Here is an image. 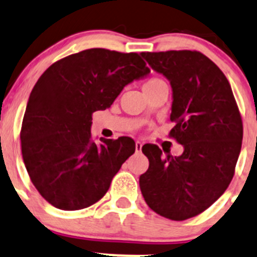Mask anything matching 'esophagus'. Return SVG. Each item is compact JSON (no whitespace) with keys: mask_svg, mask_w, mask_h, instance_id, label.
<instances>
[{"mask_svg":"<svg viewBox=\"0 0 257 257\" xmlns=\"http://www.w3.org/2000/svg\"><path fill=\"white\" fill-rule=\"evenodd\" d=\"M135 146H136V151H141V149H143V143H141V141H136Z\"/></svg>","mask_w":257,"mask_h":257,"instance_id":"34e87169","label":"esophagus"}]
</instances>
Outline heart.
Instances as JSON below:
<instances>
[{"instance_id": "b5f03b06", "label": "heart", "mask_w": 257, "mask_h": 257, "mask_svg": "<svg viewBox=\"0 0 257 257\" xmlns=\"http://www.w3.org/2000/svg\"><path fill=\"white\" fill-rule=\"evenodd\" d=\"M164 80L160 79V78H150V79H148L145 82V84H144V90L145 89H150V88H154L156 87V85H160V84H164Z\"/></svg>"}]
</instances>
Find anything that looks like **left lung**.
I'll return each mask as SVG.
<instances>
[{"label":"left lung","mask_w":257,"mask_h":257,"mask_svg":"<svg viewBox=\"0 0 257 257\" xmlns=\"http://www.w3.org/2000/svg\"><path fill=\"white\" fill-rule=\"evenodd\" d=\"M141 55L170 80L175 126L169 136L184 151L173 156L158 145H144L149 169L139 180L140 189L154 212L184 221L209 208L231 183L242 144V118L226 75L204 54L169 50Z\"/></svg>","instance_id":"obj_1"}]
</instances>
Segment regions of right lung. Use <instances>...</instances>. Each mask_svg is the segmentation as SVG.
<instances>
[{
	"instance_id": "add662e5",
	"label": "right lung",
	"mask_w": 257,
	"mask_h": 257,
	"mask_svg": "<svg viewBox=\"0 0 257 257\" xmlns=\"http://www.w3.org/2000/svg\"><path fill=\"white\" fill-rule=\"evenodd\" d=\"M149 73L140 54L94 48L41 74L24 114L21 153L31 182L51 206L78 211L106 194L136 146L127 136L97 145L92 113L111 107L124 85Z\"/></svg>"
}]
</instances>
